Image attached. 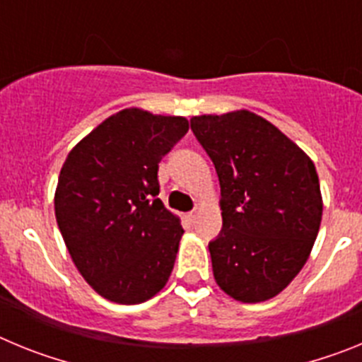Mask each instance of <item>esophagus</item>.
Here are the masks:
<instances>
[{
    "mask_svg": "<svg viewBox=\"0 0 362 362\" xmlns=\"http://www.w3.org/2000/svg\"><path fill=\"white\" fill-rule=\"evenodd\" d=\"M197 217H199V210H197V209H194V210H192V212H188V219H190L192 223H194V221H196Z\"/></svg>",
    "mask_w": 362,
    "mask_h": 362,
    "instance_id": "obj_1",
    "label": "esophagus"
}]
</instances>
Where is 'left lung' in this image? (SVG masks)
I'll return each mask as SVG.
<instances>
[{
	"label": "left lung",
	"instance_id": "1",
	"mask_svg": "<svg viewBox=\"0 0 362 362\" xmlns=\"http://www.w3.org/2000/svg\"><path fill=\"white\" fill-rule=\"evenodd\" d=\"M190 127L216 166L223 228L209 243L216 283L241 303L283 292L305 267L322 216L312 159L248 110L196 116Z\"/></svg>",
	"mask_w": 362,
	"mask_h": 362
}]
</instances>
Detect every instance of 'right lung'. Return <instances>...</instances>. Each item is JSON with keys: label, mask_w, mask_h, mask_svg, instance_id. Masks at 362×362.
I'll return each instance as SVG.
<instances>
[{"label": "right lung", "mask_w": 362, "mask_h": 362, "mask_svg": "<svg viewBox=\"0 0 362 362\" xmlns=\"http://www.w3.org/2000/svg\"><path fill=\"white\" fill-rule=\"evenodd\" d=\"M187 132L185 117L124 108L83 137L63 165L57 226L79 274L112 303H145L170 277L185 230L158 197V168Z\"/></svg>", "instance_id": "right-lung-1"}]
</instances>
